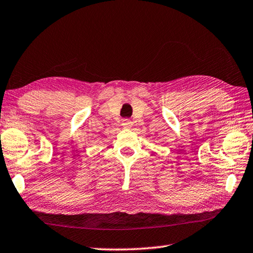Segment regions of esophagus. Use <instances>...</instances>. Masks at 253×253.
I'll use <instances>...</instances> for the list:
<instances>
[{
    "instance_id": "1",
    "label": "esophagus",
    "mask_w": 253,
    "mask_h": 253,
    "mask_svg": "<svg viewBox=\"0 0 253 253\" xmlns=\"http://www.w3.org/2000/svg\"><path fill=\"white\" fill-rule=\"evenodd\" d=\"M122 126H123L124 127H130V126H132V122L130 121L129 119H124L123 121H122Z\"/></svg>"
}]
</instances>
